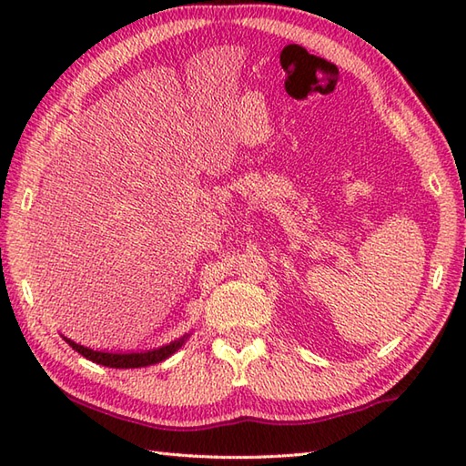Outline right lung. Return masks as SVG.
Segmentation results:
<instances>
[{
    "mask_svg": "<svg viewBox=\"0 0 466 466\" xmlns=\"http://www.w3.org/2000/svg\"><path fill=\"white\" fill-rule=\"evenodd\" d=\"M186 339L187 336H182L180 340H174L170 344L160 346V349L146 350V352H106V350H92V349H87V346L77 344L64 336V340L72 346L76 352H80L82 356H86V359H90L96 364L110 366V369H140V366H150L156 362H162L167 359V356H172L177 349H180Z\"/></svg>",
    "mask_w": 466,
    "mask_h": 466,
    "instance_id": "obj_1",
    "label": "right lung"
}]
</instances>
